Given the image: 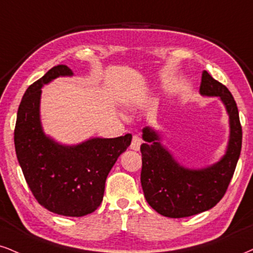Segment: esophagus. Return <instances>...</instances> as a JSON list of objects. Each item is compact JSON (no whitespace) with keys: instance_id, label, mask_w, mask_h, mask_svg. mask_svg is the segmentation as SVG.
<instances>
[{"instance_id":"1","label":"esophagus","mask_w":253,"mask_h":253,"mask_svg":"<svg viewBox=\"0 0 253 253\" xmlns=\"http://www.w3.org/2000/svg\"><path fill=\"white\" fill-rule=\"evenodd\" d=\"M141 144H142V139L139 138V136L135 135L132 137L131 144H130V149H131V150L138 151L139 148H141Z\"/></svg>"}]
</instances>
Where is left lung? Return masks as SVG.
<instances>
[{"instance_id":"8db88e82","label":"left lung","mask_w":253,"mask_h":253,"mask_svg":"<svg viewBox=\"0 0 253 253\" xmlns=\"http://www.w3.org/2000/svg\"><path fill=\"white\" fill-rule=\"evenodd\" d=\"M204 96H219L230 117L226 154L218 163L202 170L180 167L158 142L150 127L143 129L141 183L146 202L170 218L190 217L213 208L225 195L242 150V126L236 101L224 84L203 71L199 88Z\"/></svg>"}]
</instances>
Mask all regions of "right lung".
I'll return each instance as SVG.
<instances>
[{"label":"right lung","instance_id":"1","mask_svg":"<svg viewBox=\"0 0 253 253\" xmlns=\"http://www.w3.org/2000/svg\"><path fill=\"white\" fill-rule=\"evenodd\" d=\"M64 64L51 68L24 92L14 131L15 150L34 197L51 212L68 217L89 214L101 205L105 180L132 136L92 138L75 146L52 141L40 122L41 88L58 76H71Z\"/></svg>","mask_w":253,"mask_h":253}]
</instances>
